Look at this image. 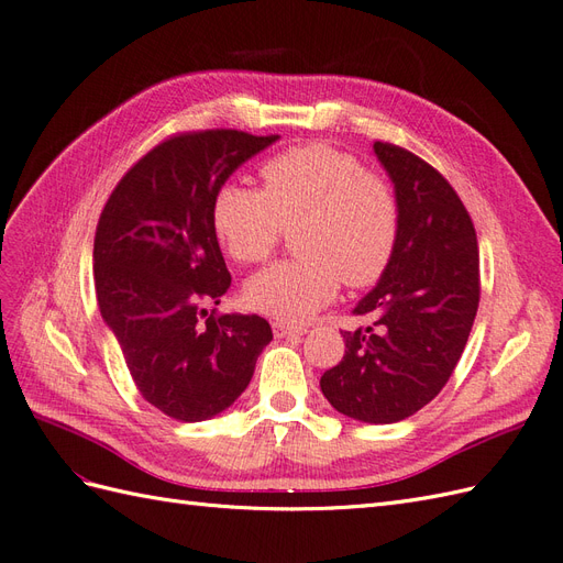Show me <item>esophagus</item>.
<instances>
[{
  "instance_id": "esophagus-1",
  "label": "esophagus",
  "mask_w": 563,
  "mask_h": 563,
  "mask_svg": "<svg viewBox=\"0 0 563 563\" xmlns=\"http://www.w3.org/2000/svg\"><path fill=\"white\" fill-rule=\"evenodd\" d=\"M272 331H275V338H288V335H302L308 329L294 327V323H286V321H275L272 323Z\"/></svg>"
}]
</instances>
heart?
Here are the masks:
<instances>
[{
	"instance_id": "obj_1",
	"label": "heart",
	"mask_w": 563,
	"mask_h": 563,
	"mask_svg": "<svg viewBox=\"0 0 563 563\" xmlns=\"http://www.w3.org/2000/svg\"><path fill=\"white\" fill-rule=\"evenodd\" d=\"M263 192L225 183L213 197V228L240 263H263L284 230L296 232V263L272 265L246 284L253 310L305 321L329 305L340 279L373 284L397 242L399 207L391 185L366 174L352 155L329 145H302L261 168Z\"/></svg>"
}]
</instances>
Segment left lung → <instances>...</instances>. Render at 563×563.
Masks as SVG:
<instances>
[{
    "label": "left lung",
    "mask_w": 563,
    "mask_h": 563,
    "mask_svg": "<svg viewBox=\"0 0 563 563\" xmlns=\"http://www.w3.org/2000/svg\"><path fill=\"white\" fill-rule=\"evenodd\" d=\"M395 185L399 228L373 291L356 302L373 327L345 331V356L321 376L347 418L389 424L430 404L463 354L479 308V246L449 180L413 152L373 143Z\"/></svg>",
    "instance_id": "1"
}]
</instances>
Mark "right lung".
<instances>
[{
	"label": "right lung",
	"mask_w": 563,
	"mask_h": 563,
	"mask_svg": "<svg viewBox=\"0 0 563 563\" xmlns=\"http://www.w3.org/2000/svg\"><path fill=\"white\" fill-rule=\"evenodd\" d=\"M279 135L234 129L164 141L119 180L98 220L93 279L100 314L145 401L180 422L234 404L272 340L258 314L207 312L230 288L213 197Z\"/></svg>",
	"instance_id": "obj_1"
}]
</instances>
